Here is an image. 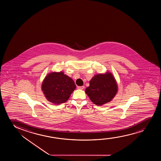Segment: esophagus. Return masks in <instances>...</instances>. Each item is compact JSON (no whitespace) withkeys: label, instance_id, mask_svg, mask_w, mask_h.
Wrapping results in <instances>:
<instances>
[{"label":"esophagus","instance_id":"1","mask_svg":"<svg viewBox=\"0 0 161 161\" xmlns=\"http://www.w3.org/2000/svg\"><path fill=\"white\" fill-rule=\"evenodd\" d=\"M84 88H85V87H84V86H78V87H77V88H78V89H80V90H83Z\"/></svg>","mask_w":161,"mask_h":161}]
</instances>
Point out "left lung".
I'll list each match as a JSON object with an SVG mask.
<instances>
[{"instance_id": "8db88e82", "label": "left lung", "mask_w": 161, "mask_h": 161, "mask_svg": "<svg viewBox=\"0 0 161 161\" xmlns=\"http://www.w3.org/2000/svg\"><path fill=\"white\" fill-rule=\"evenodd\" d=\"M118 92V85L110 72L95 75L90 81V86L85 90L91 101L97 106L111 101Z\"/></svg>"}]
</instances>
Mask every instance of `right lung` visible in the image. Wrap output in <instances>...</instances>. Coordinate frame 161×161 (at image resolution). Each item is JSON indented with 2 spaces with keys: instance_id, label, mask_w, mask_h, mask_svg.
Instances as JSON below:
<instances>
[{
  "instance_id": "obj_1",
  "label": "right lung",
  "mask_w": 161,
  "mask_h": 161,
  "mask_svg": "<svg viewBox=\"0 0 161 161\" xmlns=\"http://www.w3.org/2000/svg\"><path fill=\"white\" fill-rule=\"evenodd\" d=\"M76 87L73 79L60 71L49 73L42 82L41 88L48 101L58 105L68 100Z\"/></svg>"
}]
</instances>
